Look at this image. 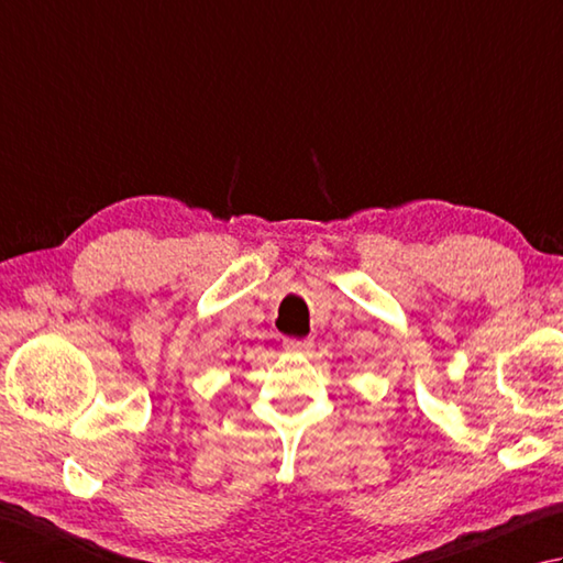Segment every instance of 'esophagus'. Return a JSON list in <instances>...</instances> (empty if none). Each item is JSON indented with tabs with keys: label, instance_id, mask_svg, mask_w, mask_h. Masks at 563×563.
Instances as JSON below:
<instances>
[{
	"label": "esophagus",
	"instance_id": "esophagus-1",
	"mask_svg": "<svg viewBox=\"0 0 563 563\" xmlns=\"http://www.w3.org/2000/svg\"><path fill=\"white\" fill-rule=\"evenodd\" d=\"M311 347H313V340H308V338H284V350L286 352L306 354V352H311Z\"/></svg>",
	"mask_w": 563,
	"mask_h": 563
}]
</instances>
